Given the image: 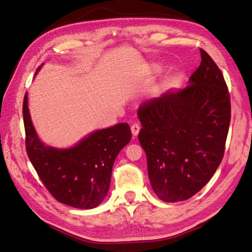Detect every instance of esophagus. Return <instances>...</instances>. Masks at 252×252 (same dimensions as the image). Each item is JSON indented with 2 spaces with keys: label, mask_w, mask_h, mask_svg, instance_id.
Masks as SVG:
<instances>
[{
  "label": "esophagus",
  "mask_w": 252,
  "mask_h": 252,
  "mask_svg": "<svg viewBox=\"0 0 252 252\" xmlns=\"http://www.w3.org/2000/svg\"><path fill=\"white\" fill-rule=\"evenodd\" d=\"M140 129H141V126H140V124H138V123H134V124L131 125V132H132V134H133L134 136H136V135L139 134Z\"/></svg>",
  "instance_id": "esophagus-1"
}]
</instances>
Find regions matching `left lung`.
Wrapping results in <instances>:
<instances>
[{
  "label": "left lung",
  "instance_id": "1",
  "mask_svg": "<svg viewBox=\"0 0 252 252\" xmlns=\"http://www.w3.org/2000/svg\"><path fill=\"white\" fill-rule=\"evenodd\" d=\"M189 85L144 102L138 110L141 146L152 189L164 202L188 200L222 162L231 118L223 73L207 52Z\"/></svg>",
  "mask_w": 252,
  "mask_h": 252
}]
</instances>
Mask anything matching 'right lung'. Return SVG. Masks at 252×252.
Here are the masks:
<instances>
[{"mask_svg":"<svg viewBox=\"0 0 252 252\" xmlns=\"http://www.w3.org/2000/svg\"><path fill=\"white\" fill-rule=\"evenodd\" d=\"M27 104L26 94L23 102L26 151L45 187L57 201L71 207H96L107 195L114 159L131 140L130 127L117 124L90 133L71 148L57 149L37 138Z\"/></svg>","mask_w":252,"mask_h":252,"instance_id":"right-lung-1","label":"right lung"}]
</instances>
